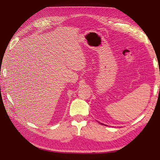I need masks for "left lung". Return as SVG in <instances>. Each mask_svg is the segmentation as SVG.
Returning a JSON list of instances; mask_svg holds the SVG:
<instances>
[{
    "mask_svg": "<svg viewBox=\"0 0 160 160\" xmlns=\"http://www.w3.org/2000/svg\"><path fill=\"white\" fill-rule=\"evenodd\" d=\"M101 124H103V123H101Z\"/></svg>",
    "mask_w": 160,
    "mask_h": 160,
    "instance_id": "obj_1",
    "label": "left lung"
}]
</instances>
